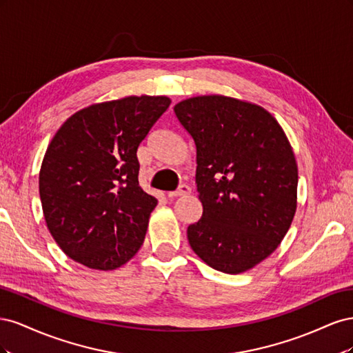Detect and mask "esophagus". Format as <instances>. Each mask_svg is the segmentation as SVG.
<instances>
[{
    "label": "esophagus",
    "instance_id": "34e87169",
    "mask_svg": "<svg viewBox=\"0 0 353 353\" xmlns=\"http://www.w3.org/2000/svg\"><path fill=\"white\" fill-rule=\"evenodd\" d=\"M191 193V188L187 185V184H181L178 187V190L175 191H169L168 193V197L169 199H174V197H181V196H187Z\"/></svg>",
    "mask_w": 353,
    "mask_h": 353
}]
</instances>
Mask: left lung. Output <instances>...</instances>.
Listing matches in <instances>:
<instances>
[{"instance_id": "obj_1", "label": "left lung", "mask_w": 353, "mask_h": 353, "mask_svg": "<svg viewBox=\"0 0 353 353\" xmlns=\"http://www.w3.org/2000/svg\"><path fill=\"white\" fill-rule=\"evenodd\" d=\"M174 112L196 144L203 215L187 228L213 270L248 271L279 248L296 212L297 165L275 117L261 105L200 95Z\"/></svg>"}]
</instances>
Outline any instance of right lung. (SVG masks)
Returning <instances> with one entry per match:
<instances>
[{"instance_id": "obj_1", "label": "right lung", "mask_w": 353, "mask_h": 353, "mask_svg": "<svg viewBox=\"0 0 353 353\" xmlns=\"http://www.w3.org/2000/svg\"><path fill=\"white\" fill-rule=\"evenodd\" d=\"M170 104L163 95L92 104L60 126L39 170L47 227L70 259L112 271L140 250L157 200L138 184V145Z\"/></svg>"}]
</instances>
